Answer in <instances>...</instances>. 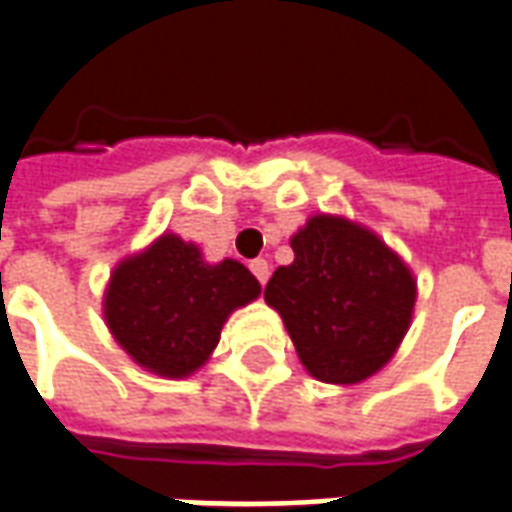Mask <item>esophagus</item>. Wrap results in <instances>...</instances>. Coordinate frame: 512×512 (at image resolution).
<instances>
[{
    "mask_svg": "<svg viewBox=\"0 0 512 512\" xmlns=\"http://www.w3.org/2000/svg\"><path fill=\"white\" fill-rule=\"evenodd\" d=\"M252 274H255L257 277V282H260V285H266L268 282V274H271V266H268L266 260H252Z\"/></svg>",
    "mask_w": 512,
    "mask_h": 512,
    "instance_id": "34e87169",
    "label": "esophagus"
}]
</instances>
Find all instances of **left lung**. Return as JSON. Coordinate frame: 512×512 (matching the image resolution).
Segmentation results:
<instances>
[{
    "instance_id": "obj_1",
    "label": "left lung",
    "mask_w": 512,
    "mask_h": 512,
    "mask_svg": "<svg viewBox=\"0 0 512 512\" xmlns=\"http://www.w3.org/2000/svg\"><path fill=\"white\" fill-rule=\"evenodd\" d=\"M293 263L266 285L301 365L323 384H359L403 343L417 279L373 230L318 213L290 238Z\"/></svg>"
}]
</instances>
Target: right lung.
<instances>
[{"mask_svg": "<svg viewBox=\"0 0 512 512\" xmlns=\"http://www.w3.org/2000/svg\"><path fill=\"white\" fill-rule=\"evenodd\" d=\"M257 296L260 282L238 260L211 266L197 246L164 233L112 271L104 318L136 365L186 378L208 362L230 312Z\"/></svg>", "mask_w": 512, "mask_h": 512, "instance_id": "right-lung-1", "label": "right lung"}]
</instances>
